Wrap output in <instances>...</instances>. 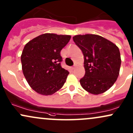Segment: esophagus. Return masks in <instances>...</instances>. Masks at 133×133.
<instances>
[{"instance_id": "34e87169", "label": "esophagus", "mask_w": 133, "mask_h": 133, "mask_svg": "<svg viewBox=\"0 0 133 133\" xmlns=\"http://www.w3.org/2000/svg\"><path fill=\"white\" fill-rule=\"evenodd\" d=\"M72 68V70H73V69H75V67H74V66H73V67H72V68Z\"/></svg>"}]
</instances>
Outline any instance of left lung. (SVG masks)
Segmentation results:
<instances>
[{"label":"left lung","mask_w":133,"mask_h":133,"mask_svg":"<svg viewBox=\"0 0 133 133\" xmlns=\"http://www.w3.org/2000/svg\"><path fill=\"white\" fill-rule=\"evenodd\" d=\"M84 55L85 74L79 80L86 91L93 95L104 93L114 84L121 64L119 49L101 36L93 34L73 36Z\"/></svg>","instance_id":"obj_1"}]
</instances>
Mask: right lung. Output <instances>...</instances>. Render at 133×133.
<instances>
[{
	"label": "right lung",
	"instance_id": "right-lung-1",
	"mask_svg": "<svg viewBox=\"0 0 133 133\" xmlns=\"http://www.w3.org/2000/svg\"><path fill=\"white\" fill-rule=\"evenodd\" d=\"M70 35L45 33L24 46L21 56L22 70L29 85L43 95H50L63 87L69 72L61 67L60 52Z\"/></svg>",
	"mask_w": 133,
	"mask_h": 133
}]
</instances>
